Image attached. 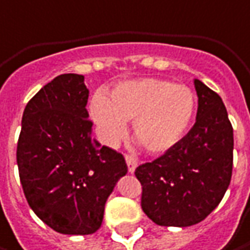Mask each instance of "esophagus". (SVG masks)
Listing matches in <instances>:
<instances>
[{
    "mask_svg": "<svg viewBox=\"0 0 250 250\" xmlns=\"http://www.w3.org/2000/svg\"><path fill=\"white\" fill-rule=\"evenodd\" d=\"M125 161H126V166H128V171L131 172V174H134L135 168H137V158L132 157V155H126Z\"/></svg>",
    "mask_w": 250,
    "mask_h": 250,
    "instance_id": "esophagus-1",
    "label": "esophagus"
}]
</instances>
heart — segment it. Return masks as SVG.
I'll return each mask as SVG.
<instances>
[{"instance_id": "b5f03b06", "label": "heart", "mask_w": 250, "mask_h": 250, "mask_svg": "<svg viewBox=\"0 0 250 250\" xmlns=\"http://www.w3.org/2000/svg\"><path fill=\"white\" fill-rule=\"evenodd\" d=\"M196 106V95L188 86L142 78L118 83L109 99L96 93L90 101L89 115L105 144H116L126 134V122L134 121L137 141L146 151L160 154L184 138Z\"/></svg>"}]
</instances>
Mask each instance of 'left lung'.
Returning <instances> with one entry per match:
<instances>
[{"label":"left lung","instance_id":"8db88e82","mask_svg":"<svg viewBox=\"0 0 250 250\" xmlns=\"http://www.w3.org/2000/svg\"><path fill=\"white\" fill-rule=\"evenodd\" d=\"M196 124L175 146L135 170L144 213L160 226L200 223L222 202L232 178L233 128L222 98L194 79Z\"/></svg>","mask_w":250,"mask_h":250}]
</instances>
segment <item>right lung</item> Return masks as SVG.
I'll return each mask as SVG.
<instances>
[{
    "label": "right lung",
    "mask_w": 250,
    "mask_h": 250,
    "mask_svg": "<svg viewBox=\"0 0 250 250\" xmlns=\"http://www.w3.org/2000/svg\"><path fill=\"white\" fill-rule=\"evenodd\" d=\"M84 76L67 73L27 104L17 166L31 210L63 234L95 233L105 203L128 167L121 154L92 138Z\"/></svg>",
    "instance_id": "add662e5"
}]
</instances>
